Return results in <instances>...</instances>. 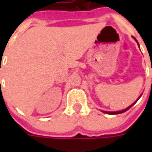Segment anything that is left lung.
<instances>
[{"label":"left lung","mask_w":152,"mask_h":152,"mask_svg":"<svg viewBox=\"0 0 152 152\" xmlns=\"http://www.w3.org/2000/svg\"><path fill=\"white\" fill-rule=\"evenodd\" d=\"M134 40H136V41H137V40H136L135 38H134ZM137 44H138V43H137ZM151 71H152V69H151ZM140 97H141V96H140ZM140 97H139V98H140ZM136 102H137V101L134 102V103H133V104H132V105H131V106H129V107H127V108H126V109H124V110H122V111H119V112H105V111H103V112H104V113H106V114H110V115H116V114H120V113H123V112H126L127 110H129V109L131 107H133V106H134V104L136 103Z\"/></svg>","instance_id":"1"}]
</instances>
